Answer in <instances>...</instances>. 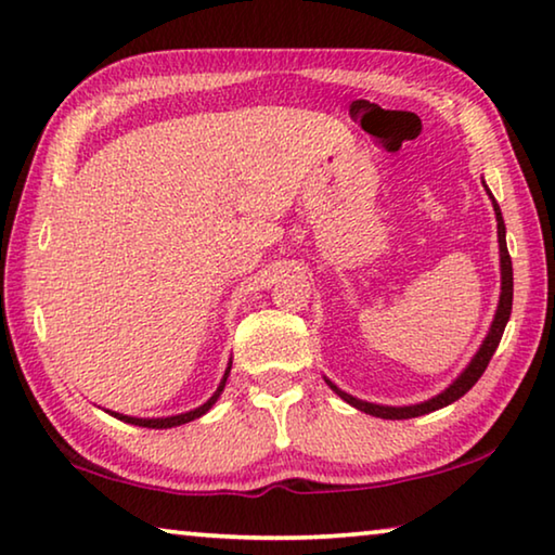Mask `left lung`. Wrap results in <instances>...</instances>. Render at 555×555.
I'll use <instances>...</instances> for the list:
<instances>
[{"label":"left lung","instance_id":"8db88e82","mask_svg":"<svg viewBox=\"0 0 555 555\" xmlns=\"http://www.w3.org/2000/svg\"><path fill=\"white\" fill-rule=\"evenodd\" d=\"M486 186V184H483ZM489 192V189H486ZM491 196V192H489ZM493 198V196H491ZM493 211H495V221H499V251H501V299H499V309H495V317H493V324L489 328V334H486L481 349L476 351V357L470 359V363L466 369L461 371V376L453 382L446 391H441L434 399L428 401H421V403H413V406H378V403H369V401H361L357 396L341 391V388L334 386L326 378V384L334 388V391L341 396L346 403H351L353 409H359L363 413H371V416L376 418H391V421H399V418H416V416H424V413H431L438 411L443 406H449V403L459 401L463 393L470 391L474 384L478 378L483 376L486 366H489L491 357L499 349L501 344V336H503V328H506L508 319H511V306H514V267H511V256H508V246H506V224H503V217H501V209L499 204H495L493 198Z\"/></svg>","mask_w":555,"mask_h":555}]
</instances>
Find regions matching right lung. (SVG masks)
Masks as SVG:
<instances>
[{
  "label": "right lung",
  "instance_id": "add662e5",
  "mask_svg": "<svg viewBox=\"0 0 555 555\" xmlns=\"http://www.w3.org/2000/svg\"><path fill=\"white\" fill-rule=\"evenodd\" d=\"M229 371H231V361L229 366L224 371V378H221V384L217 391H214V396L206 403H202V406L194 409V411H186V413H179V416H167V418H134V416H124V413H117V411H109L114 418L124 421V424H131V426H144V428H173V426H181V424H189V421H194L198 416H204L206 411H209L214 403H217V399L221 396V391H224L227 386V378H229Z\"/></svg>",
  "mask_w": 555,
  "mask_h": 555
}]
</instances>
